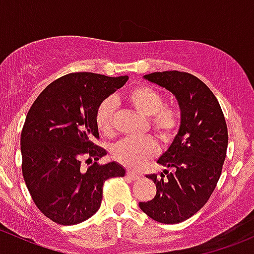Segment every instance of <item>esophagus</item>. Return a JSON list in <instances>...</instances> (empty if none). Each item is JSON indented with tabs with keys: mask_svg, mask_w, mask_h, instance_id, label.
<instances>
[{
	"mask_svg": "<svg viewBox=\"0 0 254 254\" xmlns=\"http://www.w3.org/2000/svg\"><path fill=\"white\" fill-rule=\"evenodd\" d=\"M127 178L131 179V181H136V179L140 178V176L137 175V173L131 172V171H127Z\"/></svg>",
	"mask_w": 254,
	"mask_h": 254,
	"instance_id": "obj_1",
	"label": "esophagus"
}]
</instances>
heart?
I'll return each instance as SVG.
<instances>
[{
  "label": "heart",
  "mask_w": 254,
  "mask_h": 254,
  "mask_svg": "<svg viewBox=\"0 0 254 254\" xmlns=\"http://www.w3.org/2000/svg\"><path fill=\"white\" fill-rule=\"evenodd\" d=\"M127 101L143 117L151 118L150 125L163 141H170L175 136L178 127V114L172 107H166L160 92L147 86L132 88L127 94ZM115 102L108 98L99 104L96 123L99 131L111 134L114 124ZM157 153V145L150 139H125L113 147V157L123 166L139 170Z\"/></svg>",
  "instance_id": "obj_1"
}]
</instances>
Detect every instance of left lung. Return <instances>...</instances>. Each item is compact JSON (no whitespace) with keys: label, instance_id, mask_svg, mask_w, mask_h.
I'll list each match as a JSON object with an SVG mask.
<instances>
[{"label":"left lung","instance_id":"8db88e82","mask_svg":"<svg viewBox=\"0 0 254 254\" xmlns=\"http://www.w3.org/2000/svg\"><path fill=\"white\" fill-rule=\"evenodd\" d=\"M143 78L176 97L181 123L175 139L160 156V176H146L156 184L155 198L140 209L162 224H178L193 216L209 200L221 175L227 150V127L221 107L209 87L179 71L153 72ZM167 168L173 170L171 173Z\"/></svg>","mask_w":254,"mask_h":254}]
</instances>
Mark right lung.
<instances>
[{"label":"right lung","instance_id":"add662e5","mask_svg":"<svg viewBox=\"0 0 254 254\" xmlns=\"http://www.w3.org/2000/svg\"><path fill=\"white\" fill-rule=\"evenodd\" d=\"M127 78L70 73L49 84L28 112L20 134L23 178L38 209L56 224L76 225L93 216L104 182L125 176L115 161L94 162L86 171L81 165L83 156L88 162L107 155L94 145L97 109Z\"/></svg>","mask_w":254,"mask_h":254}]
</instances>
